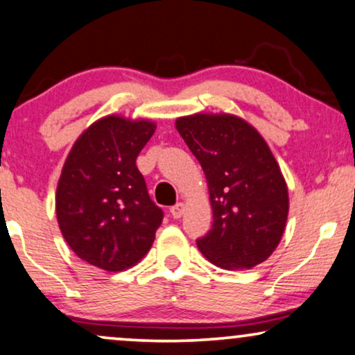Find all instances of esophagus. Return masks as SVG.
Returning <instances> with one entry per match:
<instances>
[{"instance_id": "34e87169", "label": "esophagus", "mask_w": 355, "mask_h": 355, "mask_svg": "<svg viewBox=\"0 0 355 355\" xmlns=\"http://www.w3.org/2000/svg\"><path fill=\"white\" fill-rule=\"evenodd\" d=\"M184 209H186L184 204L179 202V204H176V206L171 207V214H173L174 219H179V218H182V214H184Z\"/></svg>"}]
</instances>
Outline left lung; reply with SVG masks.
<instances>
[{"label":"left lung","instance_id":"1","mask_svg":"<svg viewBox=\"0 0 355 355\" xmlns=\"http://www.w3.org/2000/svg\"><path fill=\"white\" fill-rule=\"evenodd\" d=\"M176 129L206 174L212 227L198 239L207 261L251 269L276 251L289 214V193L276 157L256 128L234 114L196 112Z\"/></svg>","mask_w":355,"mask_h":355}]
</instances>
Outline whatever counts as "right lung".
<instances>
[{"instance_id": "right-lung-1", "label": "right lung", "mask_w": 355, "mask_h": 355, "mask_svg": "<svg viewBox=\"0 0 355 355\" xmlns=\"http://www.w3.org/2000/svg\"><path fill=\"white\" fill-rule=\"evenodd\" d=\"M156 124L110 114L74 141L56 189L61 234L79 259L107 272L148 254L162 211L149 198L136 157Z\"/></svg>"}]
</instances>
